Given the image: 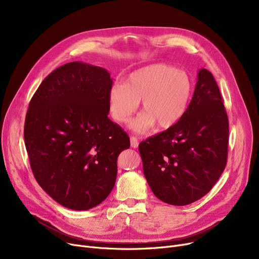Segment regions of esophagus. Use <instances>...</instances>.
<instances>
[{
	"instance_id": "1",
	"label": "esophagus",
	"mask_w": 259,
	"mask_h": 259,
	"mask_svg": "<svg viewBox=\"0 0 259 259\" xmlns=\"http://www.w3.org/2000/svg\"><path fill=\"white\" fill-rule=\"evenodd\" d=\"M130 145H131V147L132 148H138L139 147V141H138V139L135 138V137H131L130 138Z\"/></svg>"
}]
</instances>
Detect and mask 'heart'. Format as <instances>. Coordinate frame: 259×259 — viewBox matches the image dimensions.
<instances>
[{
	"instance_id": "b5f03b06",
	"label": "heart",
	"mask_w": 259,
	"mask_h": 259,
	"mask_svg": "<svg viewBox=\"0 0 259 259\" xmlns=\"http://www.w3.org/2000/svg\"><path fill=\"white\" fill-rule=\"evenodd\" d=\"M191 94L192 83L185 71L154 64L130 73L126 83H115L108 100L118 122L128 121L142 101L145 112L130 122V128L143 133L155 124L160 129L175 125L186 113Z\"/></svg>"
}]
</instances>
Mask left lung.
<instances>
[{
    "label": "left lung",
    "instance_id": "1",
    "mask_svg": "<svg viewBox=\"0 0 259 259\" xmlns=\"http://www.w3.org/2000/svg\"><path fill=\"white\" fill-rule=\"evenodd\" d=\"M228 143L229 120L220 88L212 73L201 68L184 116L139 146L154 195L173 206L205 196L226 168Z\"/></svg>",
    "mask_w": 259,
    "mask_h": 259
}]
</instances>
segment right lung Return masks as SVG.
I'll return each mask as SVG.
<instances>
[{
  "instance_id": "add662e5",
  "label": "right lung",
  "mask_w": 259,
  "mask_h": 259,
  "mask_svg": "<svg viewBox=\"0 0 259 259\" xmlns=\"http://www.w3.org/2000/svg\"><path fill=\"white\" fill-rule=\"evenodd\" d=\"M112 78L106 69L71 62L53 70L33 94L24 139L37 184L60 205L88 210L110 194L128 134L109 119Z\"/></svg>"
}]
</instances>
